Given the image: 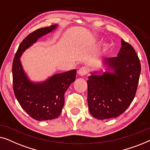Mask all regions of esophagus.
I'll return each instance as SVG.
<instances>
[{"label":"esophagus","instance_id":"34e87169","mask_svg":"<svg viewBox=\"0 0 150 150\" xmlns=\"http://www.w3.org/2000/svg\"><path fill=\"white\" fill-rule=\"evenodd\" d=\"M87 72H88V69L85 67H81L79 70V75L81 76H85V74H87Z\"/></svg>","mask_w":150,"mask_h":150}]
</instances>
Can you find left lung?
<instances>
[{"instance_id": "8db88e82", "label": "left lung", "mask_w": 150, "mask_h": 150, "mask_svg": "<svg viewBox=\"0 0 150 150\" xmlns=\"http://www.w3.org/2000/svg\"><path fill=\"white\" fill-rule=\"evenodd\" d=\"M104 63L112 72L91 73L87 80V101L90 113L98 120L115 118L132 103L141 73V63L133 47L122 40L117 57Z\"/></svg>"}]
</instances>
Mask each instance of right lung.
Wrapping results in <instances>:
<instances>
[{
    "mask_svg": "<svg viewBox=\"0 0 150 150\" xmlns=\"http://www.w3.org/2000/svg\"><path fill=\"white\" fill-rule=\"evenodd\" d=\"M57 24L41 28L24 38L16 52L12 65L13 91L22 108L38 121L51 120L61 114L65 102V92L74 82L76 70L53 75L42 83H33L23 70L20 57L39 38L52 31Z\"/></svg>",
    "mask_w": 150,
    "mask_h": 150,
    "instance_id": "obj_1",
    "label": "right lung"
}]
</instances>
